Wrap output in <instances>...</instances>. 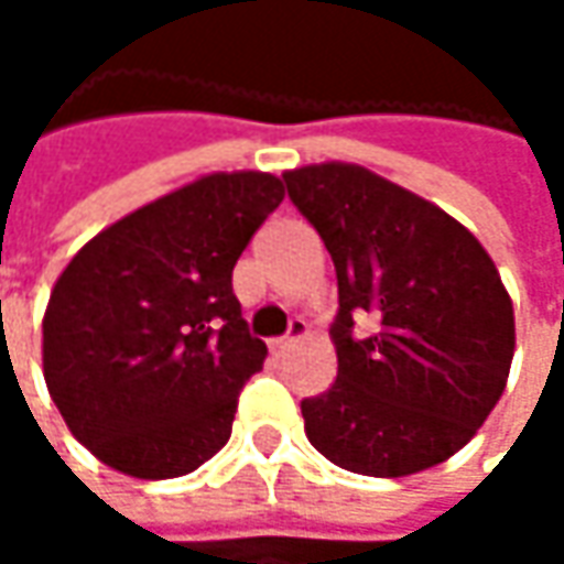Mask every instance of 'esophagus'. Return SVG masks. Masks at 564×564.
<instances>
[{"label": "esophagus", "mask_w": 564, "mask_h": 564, "mask_svg": "<svg viewBox=\"0 0 564 564\" xmlns=\"http://www.w3.org/2000/svg\"><path fill=\"white\" fill-rule=\"evenodd\" d=\"M304 338H307V323H304V319H292L289 336L272 338L270 348L272 351H289V348H294V345H297V341H304Z\"/></svg>", "instance_id": "1"}]
</instances>
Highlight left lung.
<instances>
[{
	"label": "left lung",
	"instance_id": "left-lung-1",
	"mask_svg": "<svg viewBox=\"0 0 564 564\" xmlns=\"http://www.w3.org/2000/svg\"><path fill=\"white\" fill-rule=\"evenodd\" d=\"M282 178L338 279V377L301 401L307 440L364 477L443 465L509 379L514 311L492 257L445 209L364 165H301ZM355 315L375 319L370 337L354 336Z\"/></svg>",
	"mask_w": 564,
	"mask_h": 564
}]
</instances>
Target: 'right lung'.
Here are the masks:
<instances>
[{"label": "right lung", "mask_w": 564, "mask_h": 564, "mask_svg": "<svg viewBox=\"0 0 564 564\" xmlns=\"http://www.w3.org/2000/svg\"><path fill=\"white\" fill-rule=\"evenodd\" d=\"M270 172H213L102 228L55 279L43 379L102 465L182 477L231 436L238 392L267 358L231 270L282 204Z\"/></svg>", "instance_id": "1"}]
</instances>
